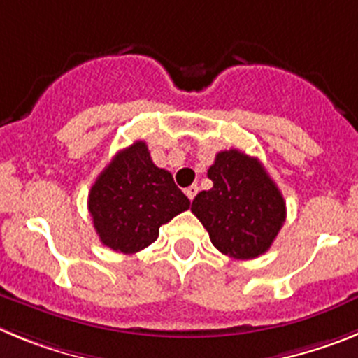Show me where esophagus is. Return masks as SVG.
Listing matches in <instances>:
<instances>
[{"label": "esophagus", "instance_id": "34e87169", "mask_svg": "<svg viewBox=\"0 0 358 358\" xmlns=\"http://www.w3.org/2000/svg\"><path fill=\"white\" fill-rule=\"evenodd\" d=\"M197 192H199V186L197 185H192V186H188V188L185 189L186 197H188L189 201H194V197H195V195H197Z\"/></svg>", "mask_w": 358, "mask_h": 358}]
</instances>
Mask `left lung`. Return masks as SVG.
I'll return each instance as SVG.
<instances>
[{"label":"left lung","instance_id":"obj_1","mask_svg":"<svg viewBox=\"0 0 358 358\" xmlns=\"http://www.w3.org/2000/svg\"><path fill=\"white\" fill-rule=\"evenodd\" d=\"M213 188L192 202V211L215 248L236 260L264 255L285 222L287 208L264 164L243 152H218L208 170Z\"/></svg>","mask_w":358,"mask_h":358}]
</instances>
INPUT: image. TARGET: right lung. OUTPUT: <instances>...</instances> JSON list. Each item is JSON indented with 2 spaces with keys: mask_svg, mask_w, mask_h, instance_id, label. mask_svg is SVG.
<instances>
[{
  "mask_svg": "<svg viewBox=\"0 0 358 358\" xmlns=\"http://www.w3.org/2000/svg\"><path fill=\"white\" fill-rule=\"evenodd\" d=\"M100 242L132 255L159 236V227L189 208L169 170L157 169L145 141L113 157L91 186L87 201Z\"/></svg>",
  "mask_w": 358,
  "mask_h": 358,
  "instance_id": "obj_1",
  "label": "right lung"
}]
</instances>
